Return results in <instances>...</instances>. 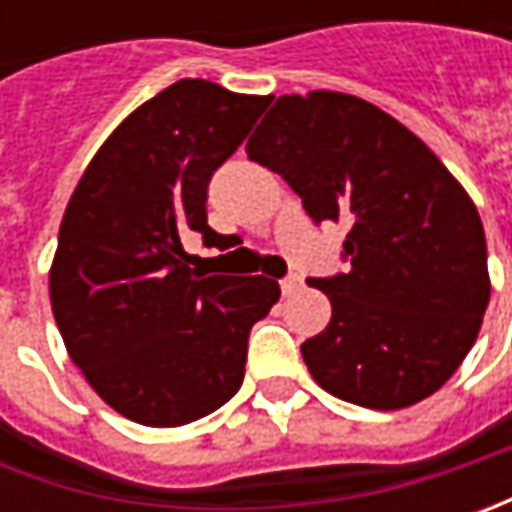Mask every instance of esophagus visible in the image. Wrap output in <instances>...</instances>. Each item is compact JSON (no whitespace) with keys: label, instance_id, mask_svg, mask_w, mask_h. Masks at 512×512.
Segmentation results:
<instances>
[{"label":"esophagus","instance_id":"34e87169","mask_svg":"<svg viewBox=\"0 0 512 512\" xmlns=\"http://www.w3.org/2000/svg\"><path fill=\"white\" fill-rule=\"evenodd\" d=\"M279 285H282V293H285V296H290V293H296V290L302 287V279H299V276H285Z\"/></svg>","mask_w":512,"mask_h":512}]
</instances>
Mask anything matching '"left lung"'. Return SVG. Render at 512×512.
<instances>
[{
	"label": "left lung",
	"instance_id": "1",
	"mask_svg": "<svg viewBox=\"0 0 512 512\" xmlns=\"http://www.w3.org/2000/svg\"><path fill=\"white\" fill-rule=\"evenodd\" d=\"M247 156L299 193L307 216L350 222L330 325L302 344L344 402L399 410L436 393L479 336L490 302L479 210L416 133L376 105L313 90L279 96Z\"/></svg>",
	"mask_w": 512,
	"mask_h": 512
}]
</instances>
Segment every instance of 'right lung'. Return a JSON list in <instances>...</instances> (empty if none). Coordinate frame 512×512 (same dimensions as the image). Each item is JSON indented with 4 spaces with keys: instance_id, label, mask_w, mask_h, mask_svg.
<instances>
[{
    "instance_id": "1",
    "label": "right lung",
    "mask_w": 512,
    "mask_h": 512,
    "mask_svg": "<svg viewBox=\"0 0 512 512\" xmlns=\"http://www.w3.org/2000/svg\"><path fill=\"white\" fill-rule=\"evenodd\" d=\"M270 96L182 79L113 130L70 196L50 305L70 359L125 419L179 427L242 387L250 327L279 302L265 276H202L187 233L216 242L207 185Z\"/></svg>"
}]
</instances>
